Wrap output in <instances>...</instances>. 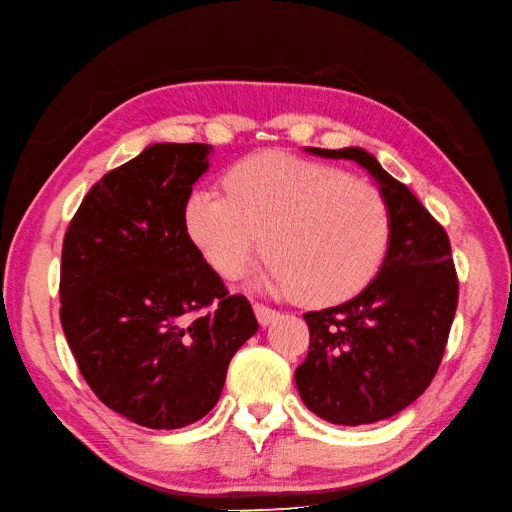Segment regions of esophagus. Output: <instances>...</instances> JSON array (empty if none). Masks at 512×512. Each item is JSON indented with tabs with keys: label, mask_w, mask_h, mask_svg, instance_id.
<instances>
[{
	"label": "esophagus",
	"mask_w": 512,
	"mask_h": 512,
	"mask_svg": "<svg viewBox=\"0 0 512 512\" xmlns=\"http://www.w3.org/2000/svg\"><path fill=\"white\" fill-rule=\"evenodd\" d=\"M254 313H256V319H258V323L260 326H269V323L278 317V313L273 308H269V306H263V304H254Z\"/></svg>",
	"instance_id": "esophagus-1"
}]
</instances>
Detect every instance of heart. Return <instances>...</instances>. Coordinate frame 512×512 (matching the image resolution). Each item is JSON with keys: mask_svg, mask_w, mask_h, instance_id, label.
I'll list each match as a JSON object with an SVG mask.
<instances>
[{"mask_svg": "<svg viewBox=\"0 0 512 512\" xmlns=\"http://www.w3.org/2000/svg\"><path fill=\"white\" fill-rule=\"evenodd\" d=\"M223 182L228 197L193 189L182 208L186 236L219 276H241L260 234L271 260L258 284L310 304L350 299L378 271L389 213L373 184L278 152L239 160Z\"/></svg>", "mask_w": 512, "mask_h": 512, "instance_id": "heart-1", "label": "heart"}]
</instances>
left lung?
Listing matches in <instances>:
<instances>
[{
    "label": "left lung",
    "mask_w": 512,
    "mask_h": 512,
    "mask_svg": "<svg viewBox=\"0 0 512 512\" xmlns=\"http://www.w3.org/2000/svg\"><path fill=\"white\" fill-rule=\"evenodd\" d=\"M306 152L367 169L389 213V243L378 276L354 299L304 315L310 347L295 384L321 419L336 426L376 423L413 404L439 369L458 304L450 239L367 149Z\"/></svg>",
    "instance_id": "1"
}]
</instances>
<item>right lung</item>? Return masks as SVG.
Instances as JSON below:
<instances>
[{
	"mask_svg": "<svg viewBox=\"0 0 512 512\" xmlns=\"http://www.w3.org/2000/svg\"><path fill=\"white\" fill-rule=\"evenodd\" d=\"M213 145L154 143L82 199L62 243L60 321L110 410L152 430L206 417L232 356L258 332L189 241L184 199Z\"/></svg>",
	"mask_w": 512,
	"mask_h": 512,
	"instance_id": "1",
	"label": "right lung"
}]
</instances>
